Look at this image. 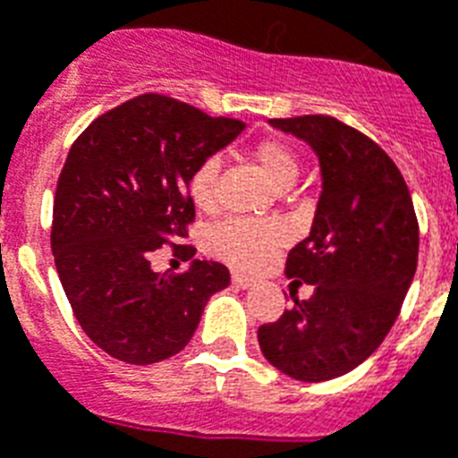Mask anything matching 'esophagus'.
Returning <instances> with one entry per match:
<instances>
[{"mask_svg":"<svg viewBox=\"0 0 458 458\" xmlns=\"http://www.w3.org/2000/svg\"><path fill=\"white\" fill-rule=\"evenodd\" d=\"M232 283L233 285H236V288H250L252 283V278H248V276H243V274H232Z\"/></svg>","mask_w":458,"mask_h":458,"instance_id":"obj_1","label":"esophagus"}]
</instances>
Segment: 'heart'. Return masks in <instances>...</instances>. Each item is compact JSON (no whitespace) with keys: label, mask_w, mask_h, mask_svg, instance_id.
Listing matches in <instances>:
<instances>
[{"label":"heart","mask_w":458,"mask_h":458,"mask_svg":"<svg viewBox=\"0 0 458 458\" xmlns=\"http://www.w3.org/2000/svg\"><path fill=\"white\" fill-rule=\"evenodd\" d=\"M250 158L278 191L293 187L300 175V157L283 140H259L250 149ZM217 177H220L217 157H206L189 175V199L203 213H210L217 206ZM283 243H285L283 226L264 220H226L213 226L206 236V248L210 255L245 271H255L271 262V257Z\"/></svg>","instance_id":"1"}]
</instances>
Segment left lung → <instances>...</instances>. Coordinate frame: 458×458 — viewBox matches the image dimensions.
Masks as SVG:
<instances>
[{
  "instance_id": "8db88e82",
  "label": "left lung",
  "mask_w": 458,
  "mask_h": 458,
  "mask_svg": "<svg viewBox=\"0 0 458 458\" xmlns=\"http://www.w3.org/2000/svg\"><path fill=\"white\" fill-rule=\"evenodd\" d=\"M311 145L320 191L311 233L290 250L288 278L316 285L257 330L264 358L300 381H327L368 360L411 285L419 222L398 165L374 140L335 116L271 119Z\"/></svg>"
}]
</instances>
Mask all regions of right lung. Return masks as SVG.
<instances>
[{
    "label": "right lung",
    "mask_w": 458,
    "mask_h": 458,
    "mask_svg": "<svg viewBox=\"0 0 458 458\" xmlns=\"http://www.w3.org/2000/svg\"><path fill=\"white\" fill-rule=\"evenodd\" d=\"M245 128L175 98L145 93L98 116L72 145L53 201L51 250L74 318L121 362L152 365L194 337L210 294L229 285L220 262L152 271L173 245L194 257L189 175Z\"/></svg>",
    "instance_id": "1"
}]
</instances>
